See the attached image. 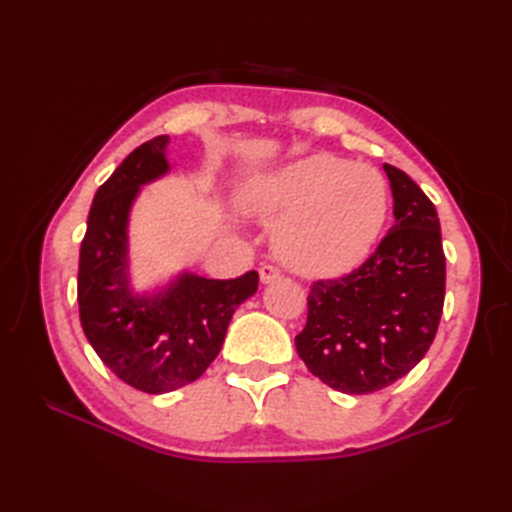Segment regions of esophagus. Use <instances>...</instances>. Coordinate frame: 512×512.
I'll return each instance as SVG.
<instances>
[{
  "label": "esophagus",
  "mask_w": 512,
  "mask_h": 512,
  "mask_svg": "<svg viewBox=\"0 0 512 512\" xmlns=\"http://www.w3.org/2000/svg\"><path fill=\"white\" fill-rule=\"evenodd\" d=\"M259 279H262V284H275L277 279H281V270L273 264H264L259 268Z\"/></svg>",
  "instance_id": "34e87169"
}]
</instances>
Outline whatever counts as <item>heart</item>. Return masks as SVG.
<instances>
[{"mask_svg": "<svg viewBox=\"0 0 512 512\" xmlns=\"http://www.w3.org/2000/svg\"><path fill=\"white\" fill-rule=\"evenodd\" d=\"M257 211L284 220L277 253L308 275H341L358 266L383 228L387 189L380 173L317 154L270 176Z\"/></svg>", "mask_w": 512, "mask_h": 512, "instance_id": "1", "label": "heart"}]
</instances>
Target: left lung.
I'll return each instance as SVG.
<instances>
[{
  "label": "left lung",
  "instance_id": "8db88e82",
  "mask_svg": "<svg viewBox=\"0 0 512 512\" xmlns=\"http://www.w3.org/2000/svg\"><path fill=\"white\" fill-rule=\"evenodd\" d=\"M396 224L352 273L314 281L295 336L310 372L343 394H372L409 374L436 339L444 264L436 206L405 171L385 165Z\"/></svg>",
  "mask_w": 512,
  "mask_h": 512
}]
</instances>
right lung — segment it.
<instances>
[{"label": "right lung", "mask_w": 512, "mask_h": 512, "mask_svg": "<svg viewBox=\"0 0 512 512\" xmlns=\"http://www.w3.org/2000/svg\"><path fill=\"white\" fill-rule=\"evenodd\" d=\"M169 136L136 147L94 195L79 257V317L94 352L129 387L165 394L198 380L215 356L239 303L259 275L235 279L182 275L158 297L127 288V215L140 184L169 169Z\"/></svg>", "instance_id": "right-lung-1"}]
</instances>
